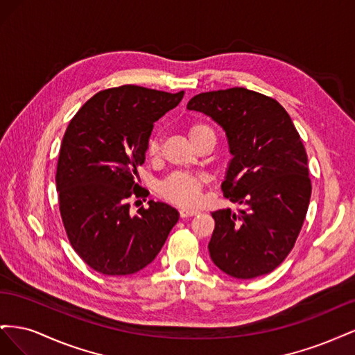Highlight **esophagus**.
I'll use <instances>...</instances> for the list:
<instances>
[{
    "instance_id": "obj_1",
    "label": "esophagus",
    "mask_w": 355,
    "mask_h": 355,
    "mask_svg": "<svg viewBox=\"0 0 355 355\" xmlns=\"http://www.w3.org/2000/svg\"><path fill=\"white\" fill-rule=\"evenodd\" d=\"M198 211L197 210H188V209H182L179 210V216L180 219H187V218H191V216H196Z\"/></svg>"
}]
</instances>
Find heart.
I'll return each instance as SVG.
<instances>
[{
    "mask_svg": "<svg viewBox=\"0 0 355 355\" xmlns=\"http://www.w3.org/2000/svg\"><path fill=\"white\" fill-rule=\"evenodd\" d=\"M188 136L191 142L197 146L206 136H214V132L209 124L194 121L188 125ZM145 153L148 158H158L161 153V137L158 135L149 136ZM204 185H206V178L204 176L176 171V173H171L159 182L158 194L170 204L189 209L200 202Z\"/></svg>",
    "mask_w": 355,
    "mask_h": 355,
    "instance_id": "heart-1",
    "label": "heart"
}]
</instances>
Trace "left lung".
Returning <instances> with one entry per match:
<instances>
[{
    "instance_id": "8db88e82",
    "label": "left lung",
    "mask_w": 355,
    "mask_h": 355,
    "mask_svg": "<svg viewBox=\"0 0 355 355\" xmlns=\"http://www.w3.org/2000/svg\"><path fill=\"white\" fill-rule=\"evenodd\" d=\"M223 127L231 159L223 196L245 206L211 213V261L235 278L270 274L292 252L311 198L308 157L292 118L275 99L232 87L188 102Z\"/></svg>"
}]
</instances>
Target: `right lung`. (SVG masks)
<instances>
[{
	"label": "right lung",
	"instance_id": "add662e5",
	"mask_svg": "<svg viewBox=\"0 0 355 355\" xmlns=\"http://www.w3.org/2000/svg\"><path fill=\"white\" fill-rule=\"evenodd\" d=\"M141 85L96 93L73 115L60 145L56 188L72 249L103 275H130L151 263L175 227L178 211L149 201L135 216L130 198L148 197L137 167L154 123L184 98Z\"/></svg>",
	"mask_w": 355,
	"mask_h": 355
}]
</instances>
